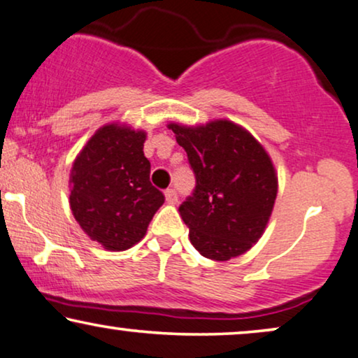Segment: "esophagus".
<instances>
[{"label": "esophagus", "mask_w": 358, "mask_h": 358, "mask_svg": "<svg viewBox=\"0 0 358 358\" xmlns=\"http://www.w3.org/2000/svg\"><path fill=\"white\" fill-rule=\"evenodd\" d=\"M164 197H166V202L171 203V205L178 203V194H176L174 189H168V190H166Z\"/></svg>", "instance_id": "esophagus-1"}]
</instances>
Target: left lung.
Masks as SVG:
<instances>
[{
	"label": "left lung",
	"mask_w": 358,
	"mask_h": 358,
	"mask_svg": "<svg viewBox=\"0 0 358 358\" xmlns=\"http://www.w3.org/2000/svg\"><path fill=\"white\" fill-rule=\"evenodd\" d=\"M197 185L179 207L189 239L203 257L224 262L248 252L266 231L278 192L266 148L228 119L202 125L171 122Z\"/></svg>",
	"instance_id": "1"
}]
</instances>
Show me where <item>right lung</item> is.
<instances>
[{
	"instance_id": "right-lung-1",
	"label": "right lung",
	"mask_w": 358,
	"mask_h": 358,
	"mask_svg": "<svg viewBox=\"0 0 358 358\" xmlns=\"http://www.w3.org/2000/svg\"><path fill=\"white\" fill-rule=\"evenodd\" d=\"M145 140V130L112 122L97 129L73 161V217L107 251H125L141 241L164 203L150 182Z\"/></svg>"
}]
</instances>
